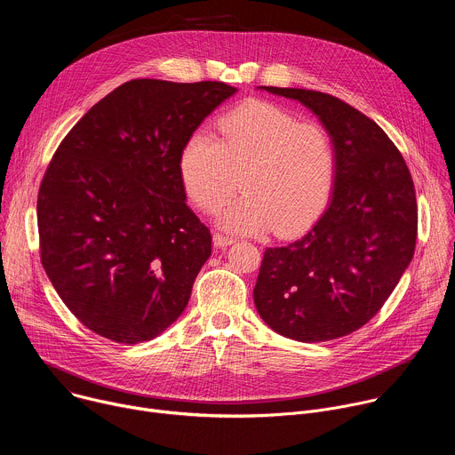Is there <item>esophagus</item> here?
Here are the masks:
<instances>
[{
    "label": "esophagus",
    "mask_w": 455,
    "mask_h": 455,
    "mask_svg": "<svg viewBox=\"0 0 455 455\" xmlns=\"http://www.w3.org/2000/svg\"><path fill=\"white\" fill-rule=\"evenodd\" d=\"M232 243H235L234 237L225 235V234H214V244H216V246L225 248V246H228V244H232Z\"/></svg>",
    "instance_id": "34e87169"
}]
</instances>
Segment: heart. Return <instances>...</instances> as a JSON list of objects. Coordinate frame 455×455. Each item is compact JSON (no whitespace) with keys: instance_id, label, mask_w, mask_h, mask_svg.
Returning a JSON list of instances; mask_svg holds the SVG:
<instances>
[{"instance_id":"b5f03b06","label":"heart","mask_w":455,"mask_h":455,"mask_svg":"<svg viewBox=\"0 0 455 455\" xmlns=\"http://www.w3.org/2000/svg\"><path fill=\"white\" fill-rule=\"evenodd\" d=\"M178 172L188 200L220 211L239 183L243 196L223 212V227L293 234L326 209L337 180V149L326 127L270 102L250 100L218 122V139L192 133L181 146Z\"/></svg>"}]
</instances>
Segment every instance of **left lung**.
I'll use <instances>...</instances> for the list:
<instances>
[{
    "instance_id": "left-lung-1",
    "label": "left lung",
    "mask_w": 455,
    "mask_h": 455,
    "mask_svg": "<svg viewBox=\"0 0 455 455\" xmlns=\"http://www.w3.org/2000/svg\"><path fill=\"white\" fill-rule=\"evenodd\" d=\"M261 90L318 116L337 149V180L326 212L307 234L265 250L253 288L257 313L299 342L346 337L379 311L412 261V176L383 129L344 100L300 88Z\"/></svg>"
}]
</instances>
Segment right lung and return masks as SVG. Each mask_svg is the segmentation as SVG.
<instances>
[{
  "label": "right lung",
  "instance_id": "add662e5",
  "mask_svg": "<svg viewBox=\"0 0 455 455\" xmlns=\"http://www.w3.org/2000/svg\"><path fill=\"white\" fill-rule=\"evenodd\" d=\"M235 92L218 81H129L57 148L37 196L41 263L93 333L146 342L185 309L212 235L187 207L178 156Z\"/></svg>",
  "mask_w": 455,
  "mask_h": 455
}]
</instances>
